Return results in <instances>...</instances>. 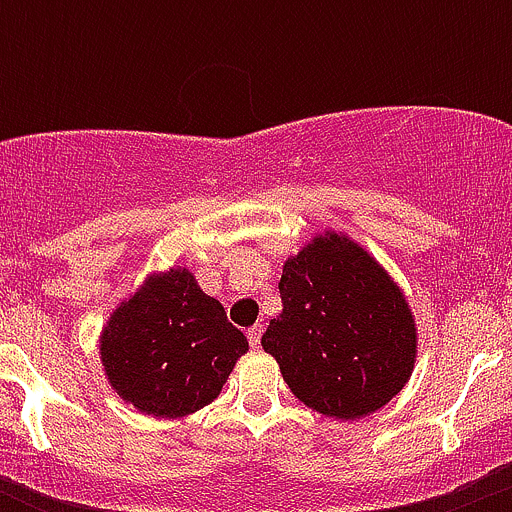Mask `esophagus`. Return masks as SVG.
<instances>
[{
  "mask_svg": "<svg viewBox=\"0 0 512 512\" xmlns=\"http://www.w3.org/2000/svg\"><path fill=\"white\" fill-rule=\"evenodd\" d=\"M262 332H265V327H262V324H255V327H250V329H247V339H250V344H252V347H257V344H260V339H262Z\"/></svg>",
  "mask_w": 512,
  "mask_h": 512,
  "instance_id": "34e87169",
  "label": "esophagus"
}]
</instances>
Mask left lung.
<instances>
[{"mask_svg": "<svg viewBox=\"0 0 512 512\" xmlns=\"http://www.w3.org/2000/svg\"><path fill=\"white\" fill-rule=\"evenodd\" d=\"M280 297L262 349L302 404L349 421L404 389L416 361L414 314L364 247L337 232L317 235L282 267Z\"/></svg>", "mask_w": 512, "mask_h": 512, "instance_id": "left-lung-1", "label": "left lung"}]
</instances>
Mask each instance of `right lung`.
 <instances>
[{"mask_svg": "<svg viewBox=\"0 0 512 512\" xmlns=\"http://www.w3.org/2000/svg\"><path fill=\"white\" fill-rule=\"evenodd\" d=\"M245 352V334L185 267L148 277L101 334L108 384L126 404L158 418L188 416L218 399Z\"/></svg>", "mask_w": 512, "mask_h": 512, "instance_id": "1", "label": "right lung"}]
</instances>
